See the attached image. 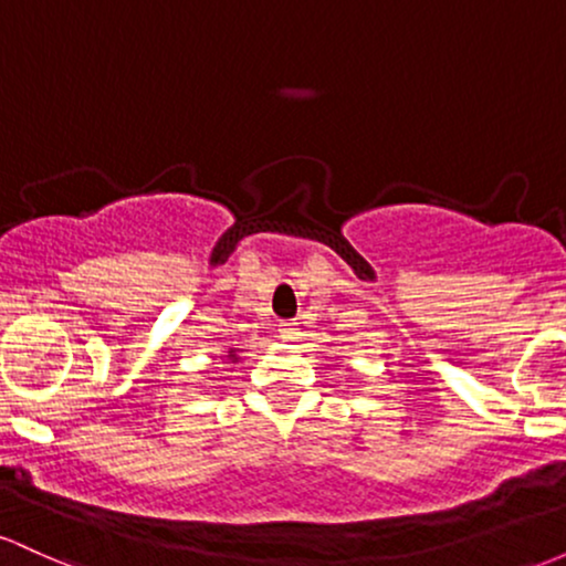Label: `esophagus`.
<instances>
[{
    "label": "esophagus",
    "mask_w": 566,
    "mask_h": 566,
    "mask_svg": "<svg viewBox=\"0 0 566 566\" xmlns=\"http://www.w3.org/2000/svg\"><path fill=\"white\" fill-rule=\"evenodd\" d=\"M279 333H282V337H287V340H290L292 335H297V322H282V324H279Z\"/></svg>",
    "instance_id": "esophagus-1"
}]
</instances>
